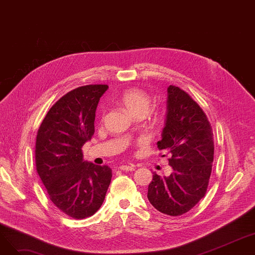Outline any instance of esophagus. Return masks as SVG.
Instances as JSON below:
<instances>
[{"instance_id": "34e87169", "label": "esophagus", "mask_w": 255, "mask_h": 255, "mask_svg": "<svg viewBox=\"0 0 255 255\" xmlns=\"http://www.w3.org/2000/svg\"><path fill=\"white\" fill-rule=\"evenodd\" d=\"M119 169L124 170V171H132V170L135 169V166L132 165V164H124V165H121L119 167Z\"/></svg>"}]
</instances>
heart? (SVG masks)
<instances>
[{
  "label": "heart",
  "instance_id": "heart-1",
  "mask_svg": "<svg viewBox=\"0 0 255 255\" xmlns=\"http://www.w3.org/2000/svg\"><path fill=\"white\" fill-rule=\"evenodd\" d=\"M120 101L130 114L136 117H142L149 109L151 98L144 90L139 88H130L124 91Z\"/></svg>",
  "mask_w": 255,
  "mask_h": 255
}]
</instances>
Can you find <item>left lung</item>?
<instances>
[{
	"instance_id": "8db88e82",
	"label": "left lung",
	"mask_w": 255,
	"mask_h": 255,
	"mask_svg": "<svg viewBox=\"0 0 255 255\" xmlns=\"http://www.w3.org/2000/svg\"><path fill=\"white\" fill-rule=\"evenodd\" d=\"M167 92L166 122L157 146L169 155L168 164L173 170L163 178L153 172L148 198L159 212L180 216L207 192L214 160V134L207 115L188 93L172 85Z\"/></svg>"
}]
</instances>
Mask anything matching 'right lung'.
I'll use <instances>...</instances> for the list:
<instances>
[{
  "label": "right lung",
  "mask_w": 255,
  "mask_h": 255,
  "mask_svg": "<svg viewBox=\"0 0 255 255\" xmlns=\"http://www.w3.org/2000/svg\"><path fill=\"white\" fill-rule=\"evenodd\" d=\"M107 89V85H88L65 94L50 107L37 132L38 176L52 204L74 219L94 215L111 184V167L84 161L82 150L95 131V112Z\"/></svg>",
  "instance_id": "1"
}]
</instances>
